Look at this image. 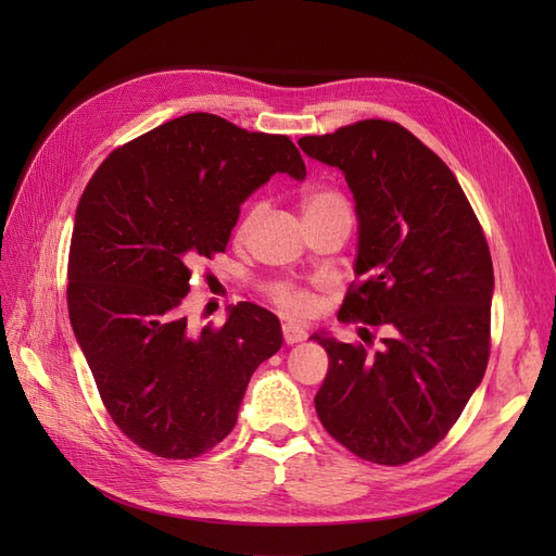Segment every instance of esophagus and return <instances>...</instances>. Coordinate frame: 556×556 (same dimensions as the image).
<instances>
[{"mask_svg": "<svg viewBox=\"0 0 556 556\" xmlns=\"http://www.w3.org/2000/svg\"><path fill=\"white\" fill-rule=\"evenodd\" d=\"M282 336H285V343H288V345H294V343L306 341L308 331H306L304 327H301V325L285 323V325H282Z\"/></svg>", "mask_w": 556, "mask_h": 556, "instance_id": "34e87169", "label": "esophagus"}]
</instances>
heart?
I'll return each instance as SVG.
<instances>
[{"label":"heart","instance_id":"b5f03b06","mask_svg":"<svg viewBox=\"0 0 556 556\" xmlns=\"http://www.w3.org/2000/svg\"><path fill=\"white\" fill-rule=\"evenodd\" d=\"M327 204H343V199L339 194H333V192H315L304 201V211H311V208H317V206H327ZM260 213H262L260 204L252 206L248 211V215L243 217L239 233H248V229L255 225ZM271 296L285 313L296 315V317L308 315L315 306V296L306 288H299V285H294V282L276 285V288L271 290Z\"/></svg>","mask_w":556,"mask_h":556}]
</instances>
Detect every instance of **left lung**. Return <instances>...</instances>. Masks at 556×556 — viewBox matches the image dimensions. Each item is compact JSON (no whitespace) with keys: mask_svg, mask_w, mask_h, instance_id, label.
I'll return each mask as SVG.
<instances>
[{"mask_svg":"<svg viewBox=\"0 0 556 556\" xmlns=\"http://www.w3.org/2000/svg\"><path fill=\"white\" fill-rule=\"evenodd\" d=\"M343 172L355 199V278L339 319L387 325L364 345L311 336L329 355L315 394L319 422L357 457L399 466L445 439L490 359L494 268L462 185L396 123L362 121L299 139Z\"/></svg>","mask_w":556,"mask_h":556,"instance_id":"1","label":"left lung"}]
</instances>
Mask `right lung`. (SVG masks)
Wrapping results in <instances>:
<instances>
[{
    "label": "right lung",
    "mask_w": 556,
    "mask_h": 556,
    "mask_svg": "<svg viewBox=\"0 0 556 556\" xmlns=\"http://www.w3.org/2000/svg\"><path fill=\"white\" fill-rule=\"evenodd\" d=\"M306 178L288 137L188 113L111 153L83 192L70 250V319L113 422L164 459H192L237 425L255 368L280 350V319L227 308L190 329V268L225 252L241 204L271 180Z\"/></svg>",
    "instance_id": "1"
}]
</instances>
